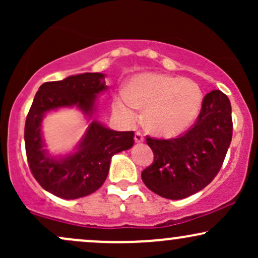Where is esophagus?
<instances>
[{"label":"esophagus","mask_w":258,"mask_h":258,"mask_svg":"<svg viewBox=\"0 0 258 258\" xmlns=\"http://www.w3.org/2000/svg\"><path fill=\"white\" fill-rule=\"evenodd\" d=\"M144 141V137H143V133L137 131L135 133V142L136 143H142V142Z\"/></svg>","instance_id":"34e87169"}]
</instances>
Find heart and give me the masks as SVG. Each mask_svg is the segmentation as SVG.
Wrapping results in <instances>:
<instances>
[{"label":"heart","mask_w":258,"mask_h":258,"mask_svg":"<svg viewBox=\"0 0 258 258\" xmlns=\"http://www.w3.org/2000/svg\"><path fill=\"white\" fill-rule=\"evenodd\" d=\"M199 85L180 76L142 74L135 76L128 91H121L117 108L128 114L138 108L144 112V125L150 132L174 137L190 128L203 108Z\"/></svg>","instance_id":"1"}]
</instances>
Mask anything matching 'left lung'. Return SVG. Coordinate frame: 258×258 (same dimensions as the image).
Returning a JSON list of instances; mask_svg holds the SVG:
<instances>
[{"instance_id":"left-lung-1","label":"left lung","mask_w":258,"mask_h":258,"mask_svg":"<svg viewBox=\"0 0 258 258\" xmlns=\"http://www.w3.org/2000/svg\"><path fill=\"white\" fill-rule=\"evenodd\" d=\"M233 135L232 105L221 91L205 96L197 123L178 138L147 137L154 161L142 180L162 198L179 200L212 182L220 172Z\"/></svg>"}]
</instances>
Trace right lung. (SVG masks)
I'll use <instances>...</instances> for the list:
<instances>
[{
  "label": "right lung",
  "instance_id": "1",
  "mask_svg": "<svg viewBox=\"0 0 258 258\" xmlns=\"http://www.w3.org/2000/svg\"><path fill=\"white\" fill-rule=\"evenodd\" d=\"M106 90L102 73L73 75L38 88L26 116V156L40 185L55 197L70 200L94 193L108 177L112 156L133 146L132 131H114L92 119L98 94ZM61 107L79 108L92 121L72 152L52 156L44 143L42 121L48 112Z\"/></svg>",
  "mask_w": 258,
  "mask_h": 258
}]
</instances>
